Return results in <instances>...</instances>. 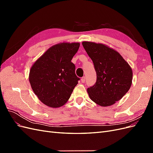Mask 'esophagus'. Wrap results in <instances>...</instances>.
I'll list each match as a JSON object with an SVG mask.
<instances>
[{"label":"esophagus","instance_id":"obj_1","mask_svg":"<svg viewBox=\"0 0 153 153\" xmlns=\"http://www.w3.org/2000/svg\"><path fill=\"white\" fill-rule=\"evenodd\" d=\"M85 76H83L82 78H81V82H82V83H84L85 82Z\"/></svg>","mask_w":153,"mask_h":153}]
</instances>
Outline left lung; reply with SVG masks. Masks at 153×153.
Returning <instances> with one entry per match:
<instances>
[{
  "mask_svg": "<svg viewBox=\"0 0 153 153\" xmlns=\"http://www.w3.org/2000/svg\"><path fill=\"white\" fill-rule=\"evenodd\" d=\"M82 45L93 62L97 75L96 84L87 89L89 98L101 106L114 105L131 85L130 66L117 51L103 44L84 41Z\"/></svg>",
  "mask_w": 153,
  "mask_h": 153,
  "instance_id": "8db88e82",
  "label": "left lung"
}]
</instances>
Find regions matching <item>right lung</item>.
Wrapping results in <instances>:
<instances>
[{"label":"right lung","instance_id":"add662e5","mask_svg":"<svg viewBox=\"0 0 153 153\" xmlns=\"http://www.w3.org/2000/svg\"><path fill=\"white\" fill-rule=\"evenodd\" d=\"M79 43H62L47 50L32 65L29 82L39 100L47 106L59 108L69 99L80 80L71 60Z\"/></svg>","mask_w":153,"mask_h":153}]
</instances>
